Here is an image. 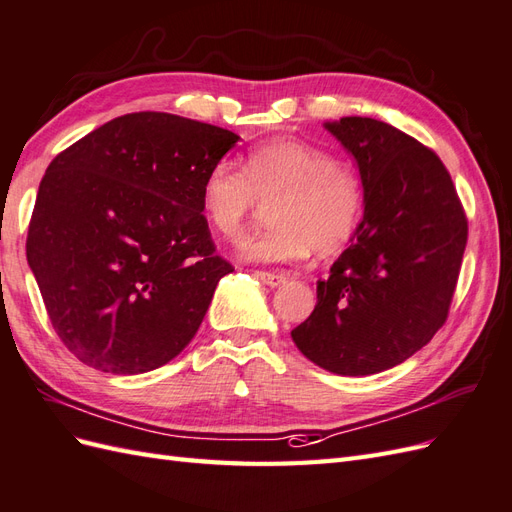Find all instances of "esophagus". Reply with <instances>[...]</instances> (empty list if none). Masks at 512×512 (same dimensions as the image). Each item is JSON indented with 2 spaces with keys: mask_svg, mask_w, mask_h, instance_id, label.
<instances>
[{
  "mask_svg": "<svg viewBox=\"0 0 512 512\" xmlns=\"http://www.w3.org/2000/svg\"><path fill=\"white\" fill-rule=\"evenodd\" d=\"M254 276L263 284L271 286V289H273V286H280V284L286 282V278L280 276V273H271V271H254Z\"/></svg>",
  "mask_w": 512,
  "mask_h": 512,
  "instance_id": "34e87169",
  "label": "esophagus"
}]
</instances>
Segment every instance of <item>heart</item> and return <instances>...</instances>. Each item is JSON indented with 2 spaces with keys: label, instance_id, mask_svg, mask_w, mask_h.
<instances>
[{
  "label": "heart",
  "instance_id": "1",
  "mask_svg": "<svg viewBox=\"0 0 512 512\" xmlns=\"http://www.w3.org/2000/svg\"><path fill=\"white\" fill-rule=\"evenodd\" d=\"M269 208L271 228L239 245L256 263H295L310 249L328 256L352 241L365 213L360 171L328 147L276 139L254 147L245 169L219 160L202 182V210L221 236L234 239L260 204Z\"/></svg>",
  "mask_w": 512,
  "mask_h": 512
}]
</instances>
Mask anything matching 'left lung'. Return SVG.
I'll list each match as a JSON object with an SVG mask.
<instances>
[{
  "label": "left lung",
  "instance_id": "8db88e82",
  "mask_svg": "<svg viewBox=\"0 0 512 512\" xmlns=\"http://www.w3.org/2000/svg\"><path fill=\"white\" fill-rule=\"evenodd\" d=\"M326 130L356 160L365 213L291 336L321 369L371 376L404 363L445 323L467 217L441 158L413 136L369 117L328 121Z\"/></svg>",
  "mask_w": 512,
  "mask_h": 512
}]
</instances>
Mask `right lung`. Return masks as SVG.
Listing matches in <instances>:
<instances>
[{
  "instance_id": "add662e5",
  "label": "right lung",
  "mask_w": 512,
  "mask_h": 512,
  "mask_svg": "<svg viewBox=\"0 0 512 512\" xmlns=\"http://www.w3.org/2000/svg\"><path fill=\"white\" fill-rule=\"evenodd\" d=\"M239 136L169 112H132L60 152L28 230V265L67 350L136 376L191 343L223 276L202 182Z\"/></svg>"
}]
</instances>
